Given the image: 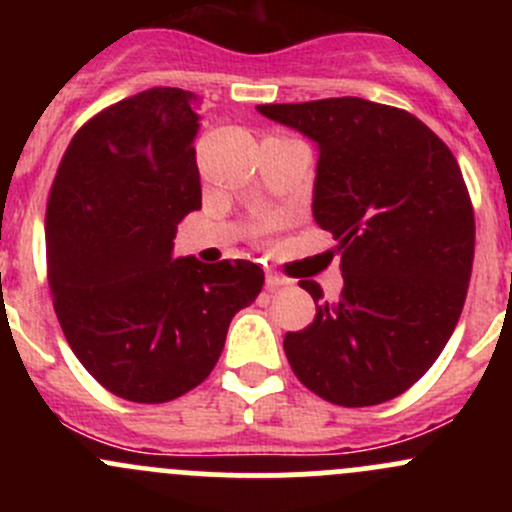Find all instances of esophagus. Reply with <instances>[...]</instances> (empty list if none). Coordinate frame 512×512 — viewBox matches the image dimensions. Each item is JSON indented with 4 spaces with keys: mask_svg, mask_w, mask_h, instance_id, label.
Wrapping results in <instances>:
<instances>
[{
    "mask_svg": "<svg viewBox=\"0 0 512 512\" xmlns=\"http://www.w3.org/2000/svg\"><path fill=\"white\" fill-rule=\"evenodd\" d=\"M265 282H267V287H270V289L292 285V280H289V277L280 275V272H277V270H270V267H267V272H265Z\"/></svg>",
    "mask_w": 512,
    "mask_h": 512,
    "instance_id": "esophagus-1",
    "label": "esophagus"
}]
</instances>
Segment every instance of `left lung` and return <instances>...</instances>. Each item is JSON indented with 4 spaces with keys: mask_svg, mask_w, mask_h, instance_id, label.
I'll return each mask as SVG.
<instances>
[{
    "mask_svg": "<svg viewBox=\"0 0 512 512\" xmlns=\"http://www.w3.org/2000/svg\"><path fill=\"white\" fill-rule=\"evenodd\" d=\"M262 116L319 151L312 215L337 240L344 287L285 337L297 379L337 406H374L414 386L456 329L476 220L446 143L411 113L356 96L265 103Z\"/></svg>",
    "mask_w": 512,
    "mask_h": 512,
    "instance_id": "left-lung-1",
    "label": "left lung"
}]
</instances>
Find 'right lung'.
<instances>
[{
  "label": "right lung",
  "mask_w": 512,
  "mask_h": 512,
  "mask_svg": "<svg viewBox=\"0 0 512 512\" xmlns=\"http://www.w3.org/2000/svg\"><path fill=\"white\" fill-rule=\"evenodd\" d=\"M198 96L156 86L91 118L46 205V270L76 359L111 394L163 404L208 379L227 327L265 285L260 265L175 257L200 208Z\"/></svg>",
  "instance_id": "obj_1"
}]
</instances>
